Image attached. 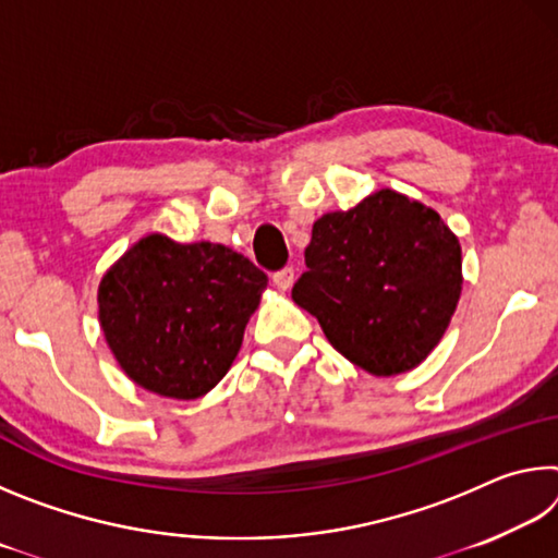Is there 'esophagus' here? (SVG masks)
<instances>
[{
	"mask_svg": "<svg viewBox=\"0 0 558 558\" xmlns=\"http://www.w3.org/2000/svg\"><path fill=\"white\" fill-rule=\"evenodd\" d=\"M272 282H276L278 290H290L292 282H295V270H292L290 266L276 270L272 272Z\"/></svg>",
	"mask_w": 558,
	"mask_h": 558,
	"instance_id": "esophagus-1",
	"label": "esophagus"
}]
</instances>
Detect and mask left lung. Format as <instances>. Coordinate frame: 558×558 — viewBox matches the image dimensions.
I'll use <instances>...</instances> for the list:
<instances>
[{
    "label": "left lung",
    "instance_id": "obj_1",
    "mask_svg": "<svg viewBox=\"0 0 558 558\" xmlns=\"http://www.w3.org/2000/svg\"><path fill=\"white\" fill-rule=\"evenodd\" d=\"M292 300L339 354L376 376L418 366L456 313L460 243L440 216L381 189L317 219Z\"/></svg>",
    "mask_w": 558,
    "mask_h": 558
}]
</instances>
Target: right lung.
I'll use <instances>...</instances> for the list:
<instances>
[{"label":"right lung","mask_w":558,"mask_h":558,"mask_svg":"<svg viewBox=\"0 0 558 558\" xmlns=\"http://www.w3.org/2000/svg\"><path fill=\"white\" fill-rule=\"evenodd\" d=\"M268 276L221 243L153 233L100 280V327L132 381L199 399L231 369Z\"/></svg>","instance_id":"add662e5"}]
</instances>
